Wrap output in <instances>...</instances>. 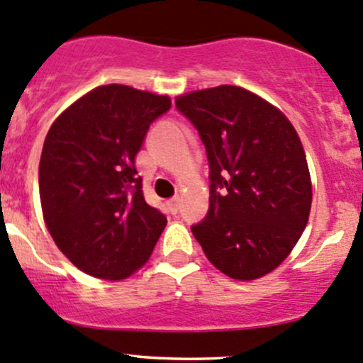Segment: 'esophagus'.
<instances>
[{"label": "esophagus", "instance_id": "esophagus-1", "mask_svg": "<svg viewBox=\"0 0 363 363\" xmlns=\"http://www.w3.org/2000/svg\"><path fill=\"white\" fill-rule=\"evenodd\" d=\"M180 204H182L180 197H173V199L167 201V206H169L171 211H174V213H177L178 209H180Z\"/></svg>", "mask_w": 363, "mask_h": 363}]
</instances>
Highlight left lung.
<instances>
[{
  "label": "left lung",
  "instance_id": "obj_1",
  "mask_svg": "<svg viewBox=\"0 0 363 363\" xmlns=\"http://www.w3.org/2000/svg\"><path fill=\"white\" fill-rule=\"evenodd\" d=\"M174 103L199 130L209 160V211L194 238L229 278H262L290 255L311 211L297 130L279 108L238 85L186 92Z\"/></svg>",
  "mask_w": 363,
  "mask_h": 363
}]
</instances>
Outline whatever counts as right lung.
I'll return each instance as SVG.
<instances>
[{
  "label": "right lung",
  "instance_id": "add662e5",
  "mask_svg": "<svg viewBox=\"0 0 363 363\" xmlns=\"http://www.w3.org/2000/svg\"><path fill=\"white\" fill-rule=\"evenodd\" d=\"M169 96L101 85L54 121L40 159L45 225L74 267L121 281L150 259L167 220L147 204L134 162Z\"/></svg>",
  "mask_w": 363,
  "mask_h": 363
}]
</instances>
